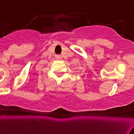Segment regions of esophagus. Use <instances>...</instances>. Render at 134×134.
Listing matches in <instances>:
<instances>
[{"instance_id": "34e87169", "label": "esophagus", "mask_w": 134, "mask_h": 134, "mask_svg": "<svg viewBox=\"0 0 134 134\" xmlns=\"http://www.w3.org/2000/svg\"><path fill=\"white\" fill-rule=\"evenodd\" d=\"M55 58H56L57 59H61L62 57H61L60 55H57L56 56H55Z\"/></svg>"}]
</instances>
